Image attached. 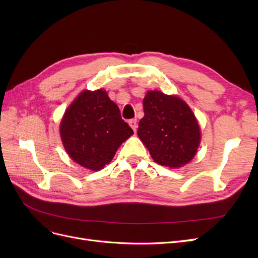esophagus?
I'll list each match as a JSON object with an SVG mask.
<instances>
[{
    "mask_svg": "<svg viewBox=\"0 0 258 258\" xmlns=\"http://www.w3.org/2000/svg\"><path fill=\"white\" fill-rule=\"evenodd\" d=\"M129 126L132 128V130L134 131H137V128H138V124H137V119H130L128 121Z\"/></svg>",
    "mask_w": 258,
    "mask_h": 258,
    "instance_id": "esophagus-1",
    "label": "esophagus"
}]
</instances>
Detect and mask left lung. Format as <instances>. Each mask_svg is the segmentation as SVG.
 <instances>
[{"label":"left lung","mask_w":258,"mask_h":258,"mask_svg":"<svg viewBox=\"0 0 258 258\" xmlns=\"http://www.w3.org/2000/svg\"><path fill=\"white\" fill-rule=\"evenodd\" d=\"M138 137L158 165L181 168L194 159L201 141L198 119L189 105L175 95L148 90Z\"/></svg>","instance_id":"1"}]
</instances>
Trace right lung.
Here are the masks:
<instances>
[{
	"label": "right lung",
	"instance_id": "1",
	"mask_svg": "<svg viewBox=\"0 0 258 258\" xmlns=\"http://www.w3.org/2000/svg\"><path fill=\"white\" fill-rule=\"evenodd\" d=\"M59 131L69 157L91 171L108 165L119 146L134 135L102 88L79 93L62 116Z\"/></svg>",
	"mask_w": 258,
	"mask_h": 258
}]
</instances>
